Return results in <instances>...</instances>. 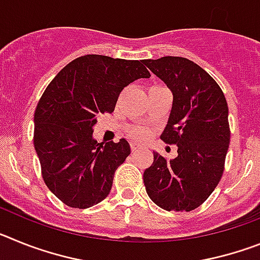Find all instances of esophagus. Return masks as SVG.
Segmentation results:
<instances>
[{
	"label": "esophagus",
	"instance_id": "obj_1",
	"mask_svg": "<svg viewBox=\"0 0 260 260\" xmlns=\"http://www.w3.org/2000/svg\"><path fill=\"white\" fill-rule=\"evenodd\" d=\"M139 148H142L141 144H138V143H133L132 144V150L133 151H138V150H139Z\"/></svg>",
	"mask_w": 260,
	"mask_h": 260
}]
</instances>
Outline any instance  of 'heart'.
<instances>
[{"label": "heart", "instance_id": "obj_1", "mask_svg": "<svg viewBox=\"0 0 260 260\" xmlns=\"http://www.w3.org/2000/svg\"><path fill=\"white\" fill-rule=\"evenodd\" d=\"M132 134H133V137L137 138V139H143V138L147 135V130L146 128H135Z\"/></svg>", "mask_w": 260, "mask_h": 260}]
</instances>
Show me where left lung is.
Listing matches in <instances>:
<instances>
[{"label":"left lung","mask_w":260,"mask_h":260,"mask_svg":"<svg viewBox=\"0 0 260 260\" xmlns=\"http://www.w3.org/2000/svg\"><path fill=\"white\" fill-rule=\"evenodd\" d=\"M144 65L173 95L171 114L161 134L177 144L167 160L153 151L143 174L151 201L165 211H191L212 194L224 172L231 132L228 104L219 84L201 66L183 57L146 59Z\"/></svg>","instance_id":"1"}]
</instances>
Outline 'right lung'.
Segmentation results:
<instances>
[{
    "label": "right lung",
    "mask_w": 260,
    "mask_h": 260,
    "mask_svg": "<svg viewBox=\"0 0 260 260\" xmlns=\"http://www.w3.org/2000/svg\"><path fill=\"white\" fill-rule=\"evenodd\" d=\"M142 61L87 54L59 71L35 112L34 146L48 189L73 208L104 201L117 168L132 150L125 138L98 143V117L112 113L119 93L141 78H150Z\"/></svg>",
    "instance_id": "1"
}]
</instances>
